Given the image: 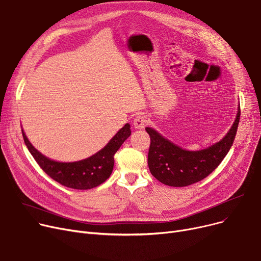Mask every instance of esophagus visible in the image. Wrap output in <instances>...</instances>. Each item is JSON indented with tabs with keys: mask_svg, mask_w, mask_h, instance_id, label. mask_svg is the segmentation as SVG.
I'll use <instances>...</instances> for the list:
<instances>
[{
	"mask_svg": "<svg viewBox=\"0 0 261 261\" xmlns=\"http://www.w3.org/2000/svg\"><path fill=\"white\" fill-rule=\"evenodd\" d=\"M148 123V119L145 116H137L134 119V127L136 129H143L146 124Z\"/></svg>",
	"mask_w": 261,
	"mask_h": 261,
	"instance_id": "esophagus-1",
	"label": "esophagus"
}]
</instances>
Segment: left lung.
<instances>
[{
    "instance_id": "obj_1",
    "label": "left lung",
    "mask_w": 261,
    "mask_h": 261,
    "mask_svg": "<svg viewBox=\"0 0 261 261\" xmlns=\"http://www.w3.org/2000/svg\"><path fill=\"white\" fill-rule=\"evenodd\" d=\"M240 120V104L230 129L219 142L203 150L189 151L173 143L152 127L147 165L152 175L171 187H185L208 176L224 159L236 137Z\"/></svg>"
}]
</instances>
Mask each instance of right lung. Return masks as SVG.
<instances>
[{"label":"right lung","mask_w":261,"mask_h":261,"mask_svg":"<svg viewBox=\"0 0 261 261\" xmlns=\"http://www.w3.org/2000/svg\"><path fill=\"white\" fill-rule=\"evenodd\" d=\"M130 134V125L126 123L102 150L92 156L79 161L61 163V161L53 160L41 154L30 142L22 128L24 142L40 168L57 182L68 188L79 190L94 188L103 184L110 176L115 164L114 155L123 142L129 137Z\"/></svg>","instance_id":"add662e5"}]
</instances>
